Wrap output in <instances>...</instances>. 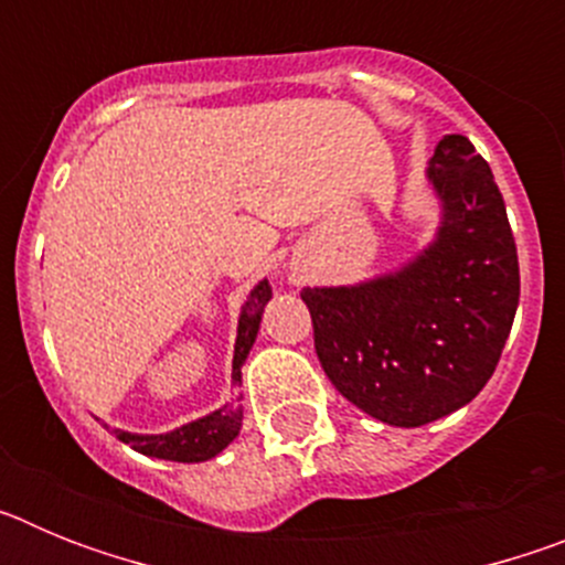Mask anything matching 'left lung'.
Instances as JSON below:
<instances>
[{"instance_id": "obj_1", "label": "left lung", "mask_w": 565, "mask_h": 565, "mask_svg": "<svg viewBox=\"0 0 565 565\" xmlns=\"http://www.w3.org/2000/svg\"><path fill=\"white\" fill-rule=\"evenodd\" d=\"M424 178L438 226L422 252L353 286L302 288L326 376L391 427H422L472 402L521 299L515 237L489 163L463 135H444Z\"/></svg>"}]
</instances>
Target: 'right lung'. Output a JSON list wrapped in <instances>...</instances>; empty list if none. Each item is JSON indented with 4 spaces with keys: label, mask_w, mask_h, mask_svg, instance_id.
I'll return each instance as SVG.
<instances>
[{
    "label": "right lung",
    "mask_w": 565,
    "mask_h": 565,
    "mask_svg": "<svg viewBox=\"0 0 565 565\" xmlns=\"http://www.w3.org/2000/svg\"><path fill=\"white\" fill-rule=\"evenodd\" d=\"M268 299H271V286L268 279H259L252 294L246 297L237 317V339H234V359H232V379H239V367L246 364L248 351H252L254 339H257L263 311H266ZM243 427V404L239 396L234 402H226L217 411L206 416L194 418V422L181 424L169 433H129L113 430L118 441L129 444L135 452L149 458H163V461L178 463H201L209 458L221 456L228 444L239 436Z\"/></svg>",
    "instance_id": "obj_1"
}]
</instances>
